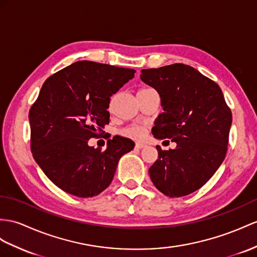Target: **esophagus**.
Listing matches in <instances>:
<instances>
[{
  "label": "esophagus",
  "mask_w": 257,
  "mask_h": 257,
  "mask_svg": "<svg viewBox=\"0 0 257 257\" xmlns=\"http://www.w3.org/2000/svg\"><path fill=\"white\" fill-rule=\"evenodd\" d=\"M147 146L144 143H139V142H137L136 144H135V149H138V150H141V149H143V148H146Z\"/></svg>",
  "instance_id": "34e87169"
}]
</instances>
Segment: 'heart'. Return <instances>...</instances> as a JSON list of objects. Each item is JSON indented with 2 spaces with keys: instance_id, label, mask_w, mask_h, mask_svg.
Here are the masks:
<instances>
[{
  "instance_id": "obj_1",
  "label": "heart",
  "mask_w": 257,
  "mask_h": 257,
  "mask_svg": "<svg viewBox=\"0 0 257 257\" xmlns=\"http://www.w3.org/2000/svg\"><path fill=\"white\" fill-rule=\"evenodd\" d=\"M147 134V128L144 126H130L122 130V135L124 137L131 138L135 140H140L144 138Z\"/></svg>"
}]
</instances>
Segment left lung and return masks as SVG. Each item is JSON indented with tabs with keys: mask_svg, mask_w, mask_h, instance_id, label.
<instances>
[{
	"mask_svg": "<svg viewBox=\"0 0 257 257\" xmlns=\"http://www.w3.org/2000/svg\"><path fill=\"white\" fill-rule=\"evenodd\" d=\"M141 80L161 96L164 109L152 134L170 139L176 149L157 146L159 160L149 169L151 180L169 197L202 188L226 157L232 114L219 85L185 64L141 70Z\"/></svg>",
	"mask_w": 257,
	"mask_h": 257,
	"instance_id": "obj_1",
	"label": "left lung"
}]
</instances>
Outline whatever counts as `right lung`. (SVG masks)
Returning <instances> with one entry per match:
<instances>
[{
    "label": "right lung",
    "instance_id": "right-lung-1",
    "mask_svg": "<svg viewBox=\"0 0 257 257\" xmlns=\"http://www.w3.org/2000/svg\"><path fill=\"white\" fill-rule=\"evenodd\" d=\"M135 69L80 61L50 76L29 110L30 149L48 178L63 191L92 197L114 178L120 157L135 143L122 137L105 151L89 147L109 123L110 96L135 77Z\"/></svg>",
    "mask_w": 257,
    "mask_h": 257
}]
</instances>
